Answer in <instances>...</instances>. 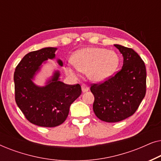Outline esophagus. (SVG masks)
<instances>
[{"label": "esophagus", "instance_id": "34e87169", "mask_svg": "<svg viewBox=\"0 0 161 161\" xmlns=\"http://www.w3.org/2000/svg\"><path fill=\"white\" fill-rule=\"evenodd\" d=\"M81 89H82L83 92H86L89 91V87H88V86L86 84V83H83V84L81 85Z\"/></svg>", "mask_w": 161, "mask_h": 161}]
</instances>
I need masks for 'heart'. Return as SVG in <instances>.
Returning a JSON list of instances; mask_svg holds the SVG:
<instances>
[{"mask_svg":"<svg viewBox=\"0 0 161 161\" xmlns=\"http://www.w3.org/2000/svg\"><path fill=\"white\" fill-rule=\"evenodd\" d=\"M74 67L67 66L66 72L76 76L78 72L88 74L91 80L100 81L111 76L119 65V57L115 52L103 48L88 47L80 50L72 58Z\"/></svg>","mask_w":161,"mask_h":161,"instance_id":"1","label":"heart"}]
</instances>
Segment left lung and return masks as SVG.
<instances>
[{
  "mask_svg": "<svg viewBox=\"0 0 161 161\" xmlns=\"http://www.w3.org/2000/svg\"><path fill=\"white\" fill-rule=\"evenodd\" d=\"M122 54V69L103 82L92 83L93 110L106 122H118L131 116L144 98L147 72L144 61L132 48L114 45Z\"/></svg>",
  "mask_w": 161,
  "mask_h": 161,
  "instance_id": "obj_1",
  "label": "left lung"
}]
</instances>
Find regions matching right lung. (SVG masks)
I'll list each match as a JSON object with an SVG mask.
<instances>
[{
  "instance_id": "1",
  "label": "right lung",
  "mask_w": 161,
  "mask_h": 161,
  "mask_svg": "<svg viewBox=\"0 0 161 161\" xmlns=\"http://www.w3.org/2000/svg\"><path fill=\"white\" fill-rule=\"evenodd\" d=\"M56 48L45 47L28 53L19 61L14 74L15 101L25 117L32 124L53 127L67 119L70 105L80 95L78 84L68 85L58 80L56 72L45 86L39 87L31 79L43 61L53 58ZM59 65L62 61L58 60Z\"/></svg>"
}]
</instances>
